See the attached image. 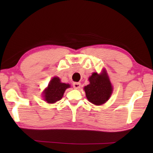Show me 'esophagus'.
Segmentation results:
<instances>
[{
  "instance_id": "34e87169",
  "label": "esophagus",
  "mask_w": 153,
  "mask_h": 153,
  "mask_svg": "<svg viewBox=\"0 0 153 153\" xmlns=\"http://www.w3.org/2000/svg\"><path fill=\"white\" fill-rule=\"evenodd\" d=\"M80 86H81V84L79 82H75L73 84V87L75 89H79Z\"/></svg>"
}]
</instances>
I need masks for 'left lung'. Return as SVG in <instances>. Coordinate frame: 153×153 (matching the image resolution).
<instances>
[{"label":"left lung","instance_id":"8db88e82","mask_svg":"<svg viewBox=\"0 0 153 153\" xmlns=\"http://www.w3.org/2000/svg\"><path fill=\"white\" fill-rule=\"evenodd\" d=\"M90 84L84 88L88 101L95 105H100L109 99L113 92V87L107 71L103 69L102 73H93L89 77Z\"/></svg>","mask_w":153,"mask_h":153}]
</instances>
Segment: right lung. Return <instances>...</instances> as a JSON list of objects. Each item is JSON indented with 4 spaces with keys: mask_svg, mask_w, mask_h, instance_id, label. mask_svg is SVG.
I'll use <instances>...</instances> for the list:
<instances>
[{
    "mask_svg": "<svg viewBox=\"0 0 153 153\" xmlns=\"http://www.w3.org/2000/svg\"><path fill=\"white\" fill-rule=\"evenodd\" d=\"M70 87L69 84L61 82L58 77H54L43 92L44 100L48 103H55L61 100L65 90Z\"/></svg>",
    "mask_w": 153,
    "mask_h": 153,
    "instance_id": "add662e5",
    "label": "right lung"
}]
</instances>
